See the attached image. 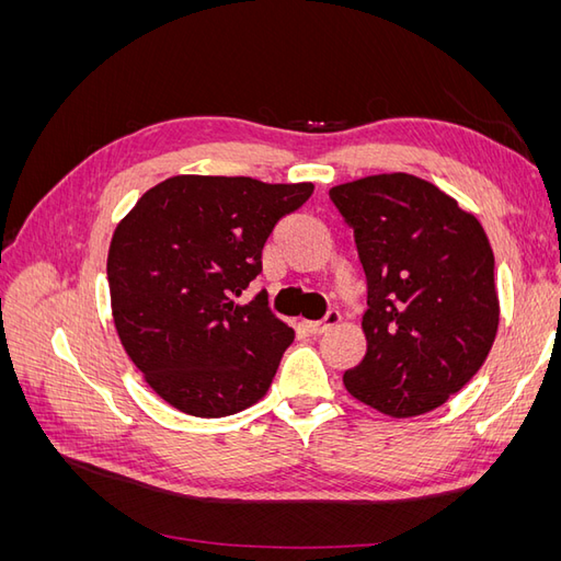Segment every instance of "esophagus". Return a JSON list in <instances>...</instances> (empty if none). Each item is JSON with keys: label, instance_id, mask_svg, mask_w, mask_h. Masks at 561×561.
Returning a JSON list of instances; mask_svg holds the SVG:
<instances>
[{"label": "esophagus", "instance_id": "1", "mask_svg": "<svg viewBox=\"0 0 561 561\" xmlns=\"http://www.w3.org/2000/svg\"><path fill=\"white\" fill-rule=\"evenodd\" d=\"M336 322H339V311L330 309L320 320L304 322V328H307V332H311V334H322V332H328L330 328H334Z\"/></svg>", "mask_w": 561, "mask_h": 561}]
</instances>
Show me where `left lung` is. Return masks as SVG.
<instances>
[{
  "mask_svg": "<svg viewBox=\"0 0 561 561\" xmlns=\"http://www.w3.org/2000/svg\"><path fill=\"white\" fill-rule=\"evenodd\" d=\"M367 280L365 358L344 371L353 398L404 419L445 404L494 344V252L474 215L407 173L332 186Z\"/></svg>",
  "mask_w": 561,
  "mask_h": 561,
  "instance_id": "obj_1",
  "label": "left lung"
}]
</instances>
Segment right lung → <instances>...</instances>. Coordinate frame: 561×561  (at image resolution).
Listing matches in <instances>:
<instances>
[{"instance_id": "obj_1", "label": "right lung", "mask_w": 561, "mask_h": 561, "mask_svg": "<svg viewBox=\"0 0 561 561\" xmlns=\"http://www.w3.org/2000/svg\"><path fill=\"white\" fill-rule=\"evenodd\" d=\"M311 182L178 175L149 190L116 227L107 280L128 358L180 412L217 419L257 402L295 332L264 293L262 248Z\"/></svg>"}]
</instances>
